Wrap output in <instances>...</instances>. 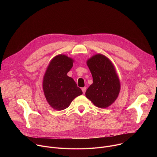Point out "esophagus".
<instances>
[{"label": "esophagus", "mask_w": 157, "mask_h": 157, "mask_svg": "<svg viewBox=\"0 0 157 157\" xmlns=\"http://www.w3.org/2000/svg\"><path fill=\"white\" fill-rule=\"evenodd\" d=\"M86 87H84L82 88V91L83 93V94H84L86 93Z\"/></svg>", "instance_id": "obj_1"}]
</instances>
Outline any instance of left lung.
<instances>
[{"label": "left lung", "instance_id": "1", "mask_svg": "<svg viewBox=\"0 0 157 157\" xmlns=\"http://www.w3.org/2000/svg\"><path fill=\"white\" fill-rule=\"evenodd\" d=\"M93 83L86 91V96L96 106L106 108L116 100L121 82L115 67L105 56L97 54L87 61Z\"/></svg>", "mask_w": 157, "mask_h": 157}]
</instances>
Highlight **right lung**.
Returning a JSON list of instances; mask_svg holds the SVG:
<instances>
[{"instance_id":"obj_1","label":"right lung","mask_w":157,"mask_h":157,"mask_svg":"<svg viewBox=\"0 0 157 157\" xmlns=\"http://www.w3.org/2000/svg\"><path fill=\"white\" fill-rule=\"evenodd\" d=\"M73 62L68 56L58 55L51 60L44 75V94L48 104L55 110L68 107L75 98L82 94L73 79L67 76Z\"/></svg>"}]
</instances>
